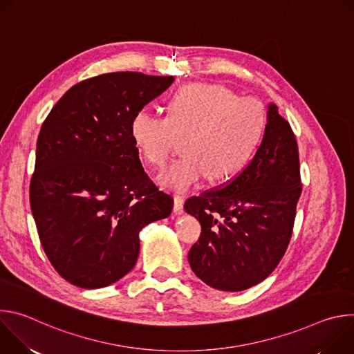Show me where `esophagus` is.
I'll return each instance as SVG.
<instances>
[{"label": "esophagus", "instance_id": "obj_1", "mask_svg": "<svg viewBox=\"0 0 354 354\" xmlns=\"http://www.w3.org/2000/svg\"><path fill=\"white\" fill-rule=\"evenodd\" d=\"M183 203H185V198L182 196L176 194L175 198H174V212L178 213V214L182 213L183 212Z\"/></svg>", "mask_w": 354, "mask_h": 354}]
</instances>
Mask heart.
Listing matches in <instances>:
<instances>
[{"label":"heart","instance_id":"b5f03b06","mask_svg":"<svg viewBox=\"0 0 354 354\" xmlns=\"http://www.w3.org/2000/svg\"><path fill=\"white\" fill-rule=\"evenodd\" d=\"M266 120L259 99L197 82L171 96L167 118L148 111L134 113L129 136L138 156L154 167H162L183 138L185 157L164 169L158 183L187 192L206 175L212 182H223L241 172L255 154Z\"/></svg>","mask_w":354,"mask_h":354}]
</instances>
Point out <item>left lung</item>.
<instances>
[{
  "mask_svg": "<svg viewBox=\"0 0 354 354\" xmlns=\"http://www.w3.org/2000/svg\"><path fill=\"white\" fill-rule=\"evenodd\" d=\"M299 194L297 141L270 102L262 142L249 165L227 186L186 200L185 212L201 225L187 257L193 273L221 291L263 281L288 246Z\"/></svg>",
  "mask_w": 354,
  "mask_h": 354,
  "instance_id": "8db88e82",
  "label": "left lung"
}]
</instances>
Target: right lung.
Listing matches in <instances>:
<instances>
[{
  "instance_id": "right-lung-1",
  "label": "right lung",
  "mask_w": 354,
  "mask_h": 354,
  "mask_svg": "<svg viewBox=\"0 0 354 354\" xmlns=\"http://www.w3.org/2000/svg\"><path fill=\"white\" fill-rule=\"evenodd\" d=\"M174 80L133 71L85 80L41 124L30 209L48 261L74 286L100 288L126 276L141 228L172 212V196L145 174L129 126Z\"/></svg>"
}]
</instances>
